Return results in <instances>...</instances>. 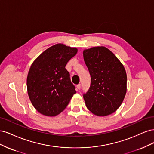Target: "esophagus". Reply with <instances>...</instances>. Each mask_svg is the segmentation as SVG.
Instances as JSON below:
<instances>
[{"label":"esophagus","mask_w":154,"mask_h":154,"mask_svg":"<svg viewBox=\"0 0 154 154\" xmlns=\"http://www.w3.org/2000/svg\"><path fill=\"white\" fill-rule=\"evenodd\" d=\"M76 87H77V88H78V90H80V88H81V85H80V84L77 85H76Z\"/></svg>","instance_id":"esophagus-1"}]
</instances>
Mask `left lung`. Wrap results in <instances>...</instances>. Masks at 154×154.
Returning <instances> with one entry per match:
<instances>
[{"label": "left lung", "mask_w": 154, "mask_h": 154, "mask_svg": "<svg viewBox=\"0 0 154 154\" xmlns=\"http://www.w3.org/2000/svg\"><path fill=\"white\" fill-rule=\"evenodd\" d=\"M83 59L91 75V85L83 94L86 106L98 116L117 110L127 92V73L123 64L105 47L83 51Z\"/></svg>", "instance_id": "8db88e82"}]
</instances>
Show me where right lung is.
<instances>
[{
  "label": "right lung",
  "instance_id": "add662e5",
  "mask_svg": "<svg viewBox=\"0 0 154 154\" xmlns=\"http://www.w3.org/2000/svg\"><path fill=\"white\" fill-rule=\"evenodd\" d=\"M78 49L62 44L46 49L32 63L27 78L30 101L42 114L55 116L76 92L66 66Z\"/></svg>",
  "mask_w": 154,
  "mask_h": 154
}]
</instances>
